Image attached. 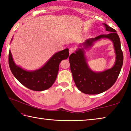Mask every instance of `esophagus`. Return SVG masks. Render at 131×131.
I'll list each match as a JSON object with an SVG mask.
<instances>
[{"mask_svg":"<svg viewBox=\"0 0 131 131\" xmlns=\"http://www.w3.org/2000/svg\"><path fill=\"white\" fill-rule=\"evenodd\" d=\"M74 48L70 47V48H69V54H72V53H73V52H74Z\"/></svg>","mask_w":131,"mask_h":131,"instance_id":"1","label":"esophagus"}]
</instances>
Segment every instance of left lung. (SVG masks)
<instances>
[{"label":"left lung","mask_w":131,"mask_h":131,"mask_svg":"<svg viewBox=\"0 0 131 131\" xmlns=\"http://www.w3.org/2000/svg\"><path fill=\"white\" fill-rule=\"evenodd\" d=\"M107 35H101L95 38L86 40L79 45L74 53L71 54L69 60L73 79L77 88L85 94H100L109 89L115 83L123 64V53L120 40L117 32L107 24H103ZM102 38L109 39L113 42L116 54V60L113 67L103 72H95L90 68L85 55V50L91 48L97 41Z\"/></svg>","instance_id":"1"}]
</instances>
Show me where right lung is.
<instances>
[{
	"label": "right lung",
	"instance_id": "obj_1",
	"mask_svg": "<svg viewBox=\"0 0 131 131\" xmlns=\"http://www.w3.org/2000/svg\"><path fill=\"white\" fill-rule=\"evenodd\" d=\"M13 37H12V41ZM69 57V49L55 53L44 65L38 69L27 70L16 65L9 51L8 64L12 73L18 81L26 88L36 91L47 90L52 85L57 79L59 65Z\"/></svg>",
	"mask_w": 131,
	"mask_h": 131
}]
</instances>
